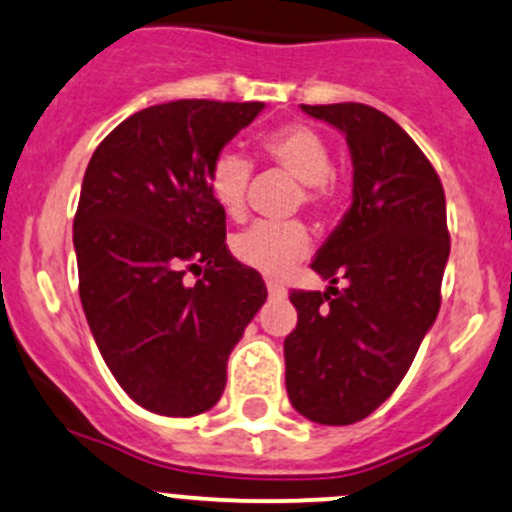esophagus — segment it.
Instances as JSON below:
<instances>
[{
    "label": "esophagus",
    "mask_w": 512,
    "mask_h": 512,
    "mask_svg": "<svg viewBox=\"0 0 512 512\" xmlns=\"http://www.w3.org/2000/svg\"><path fill=\"white\" fill-rule=\"evenodd\" d=\"M285 293H288V290H285L283 285L273 283V280H268V295H271V298H285Z\"/></svg>",
    "instance_id": "1"
}]
</instances>
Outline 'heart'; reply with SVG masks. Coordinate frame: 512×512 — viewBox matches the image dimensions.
Returning a JSON list of instances; mask_svg holds the SVG:
<instances>
[{"mask_svg": "<svg viewBox=\"0 0 512 512\" xmlns=\"http://www.w3.org/2000/svg\"><path fill=\"white\" fill-rule=\"evenodd\" d=\"M258 153L266 163L288 170L300 180L298 202L310 210H327L334 200L329 178L332 151L327 139L307 124H285L266 131L258 139ZM251 183V163L234 148L214 153L207 168V185L212 197L229 217H239L246 207ZM232 251L244 266L266 276H280L310 251V232L298 219L290 222H256L232 239Z\"/></svg>", "mask_w": 512, "mask_h": 512, "instance_id": "1", "label": "heart"}]
</instances>
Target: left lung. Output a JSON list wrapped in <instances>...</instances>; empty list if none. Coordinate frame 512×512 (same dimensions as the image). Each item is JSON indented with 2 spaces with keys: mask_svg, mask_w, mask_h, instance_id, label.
Returning a JSON list of instances; mask_svg holds the SVG:
<instances>
[{
  "mask_svg": "<svg viewBox=\"0 0 512 512\" xmlns=\"http://www.w3.org/2000/svg\"><path fill=\"white\" fill-rule=\"evenodd\" d=\"M302 112L346 136L354 195L312 261L329 288L290 293L298 327L283 344L285 388L307 420L351 425L386 403L437 320L447 202L437 170L388 114L359 102Z\"/></svg>",
  "mask_w": 512,
  "mask_h": 512,
  "instance_id": "obj_1",
  "label": "left lung"
}]
</instances>
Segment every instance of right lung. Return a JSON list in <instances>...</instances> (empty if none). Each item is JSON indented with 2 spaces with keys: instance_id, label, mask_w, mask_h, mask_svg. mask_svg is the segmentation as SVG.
<instances>
[{
  "instance_id": "right-lung-1",
  "label": "right lung",
  "mask_w": 512,
  "mask_h": 512,
  "mask_svg": "<svg viewBox=\"0 0 512 512\" xmlns=\"http://www.w3.org/2000/svg\"><path fill=\"white\" fill-rule=\"evenodd\" d=\"M263 102L178 100L141 109L95 148L73 244L80 300L104 364L141 408L210 410L227 359L266 302V283L229 254L212 197L214 153ZM202 275L195 284L187 271Z\"/></svg>"
}]
</instances>
